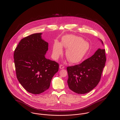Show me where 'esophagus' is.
<instances>
[{
  "mask_svg": "<svg viewBox=\"0 0 120 120\" xmlns=\"http://www.w3.org/2000/svg\"><path fill=\"white\" fill-rule=\"evenodd\" d=\"M59 68L60 69H64V67L63 65L60 64L59 65Z\"/></svg>",
  "mask_w": 120,
  "mask_h": 120,
  "instance_id": "obj_1",
  "label": "esophagus"
}]
</instances>
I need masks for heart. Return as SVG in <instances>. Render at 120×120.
<instances>
[{
	"mask_svg": "<svg viewBox=\"0 0 120 120\" xmlns=\"http://www.w3.org/2000/svg\"><path fill=\"white\" fill-rule=\"evenodd\" d=\"M62 46L67 48L65 55L68 61L72 64L81 62L90 49L89 43L82 38L73 35L66 36L62 38L61 44L56 41L53 45L52 55L54 58H58L62 54Z\"/></svg>",
	"mask_w": 120,
	"mask_h": 120,
	"instance_id": "heart-1",
	"label": "heart"
}]
</instances>
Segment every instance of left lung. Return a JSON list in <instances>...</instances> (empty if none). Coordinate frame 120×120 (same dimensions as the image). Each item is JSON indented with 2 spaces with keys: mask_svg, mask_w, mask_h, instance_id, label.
I'll list each match as a JSON object with an SVG mask.
<instances>
[{
  "mask_svg": "<svg viewBox=\"0 0 120 120\" xmlns=\"http://www.w3.org/2000/svg\"><path fill=\"white\" fill-rule=\"evenodd\" d=\"M105 62V49L99 48L93 55L80 64L68 67L69 88L79 94L90 92L99 83Z\"/></svg>",
  "mask_w": 120,
  "mask_h": 120,
  "instance_id": "left-lung-1",
  "label": "left lung"
}]
</instances>
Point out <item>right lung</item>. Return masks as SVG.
I'll return each instance as SVG.
<instances>
[{"label":"right lung","instance_id":"1","mask_svg":"<svg viewBox=\"0 0 120 120\" xmlns=\"http://www.w3.org/2000/svg\"><path fill=\"white\" fill-rule=\"evenodd\" d=\"M35 33L21 40L14 52L16 74L19 82L28 92L40 94L49 89L59 64L46 59L48 43Z\"/></svg>","mask_w":120,"mask_h":120}]
</instances>
